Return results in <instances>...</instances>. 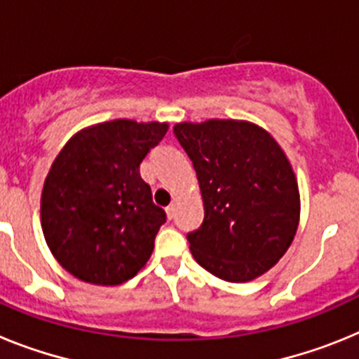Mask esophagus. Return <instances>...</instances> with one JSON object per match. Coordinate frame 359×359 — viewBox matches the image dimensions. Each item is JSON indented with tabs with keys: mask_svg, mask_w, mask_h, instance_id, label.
I'll list each match as a JSON object with an SVG mask.
<instances>
[{
	"mask_svg": "<svg viewBox=\"0 0 359 359\" xmlns=\"http://www.w3.org/2000/svg\"><path fill=\"white\" fill-rule=\"evenodd\" d=\"M174 210H176V208H174V205H169V207L165 208V212H167V217L172 219L174 217Z\"/></svg>",
	"mask_w": 359,
	"mask_h": 359,
	"instance_id": "esophagus-1",
	"label": "esophagus"
}]
</instances>
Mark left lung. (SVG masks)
I'll return each mask as SVG.
<instances>
[{
    "mask_svg": "<svg viewBox=\"0 0 359 359\" xmlns=\"http://www.w3.org/2000/svg\"><path fill=\"white\" fill-rule=\"evenodd\" d=\"M174 135L194 163L205 219L187 239L199 266L226 282L273 268L300 221L293 167L273 136L246 120L182 122Z\"/></svg>",
    "mask_w": 359,
    "mask_h": 359,
    "instance_id": "8db88e82",
    "label": "left lung"
}]
</instances>
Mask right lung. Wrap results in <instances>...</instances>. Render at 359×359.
I'll list each match as a JSON object with an SVG mask.
<instances>
[{"instance_id": "obj_1", "label": "right lung", "mask_w": 359, "mask_h": 359, "mask_svg": "<svg viewBox=\"0 0 359 359\" xmlns=\"http://www.w3.org/2000/svg\"><path fill=\"white\" fill-rule=\"evenodd\" d=\"M167 122L118 118L81 129L53 160L41 194L50 252L73 277L118 286L135 277L165 223L140 163Z\"/></svg>"}]
</instances>
